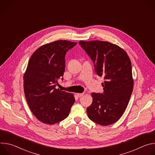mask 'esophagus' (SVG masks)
Segmentation results:
<instances>
[{"instance_id": "1", "label": "esophagus", "mask_w": 155, "mask_h": 155, "mask_svg": "<svg viewBox=\"0 0 155 155\" xmlns=\"http://www.w3.org/2000/svg\"><path fill=\"white\" fill-rule=\"evenodd\" d=\"M83 95H84L83 93H77V96L78 97H81Z\"/></svg>"}]
</instances>
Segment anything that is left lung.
Returning a JSON list of instances; mask_svg holds the SVG:
<instances>
[{
  "label": "left lung",
  "instance_id": "1",
  "mask_svg": "<svg viewBox=\"0 0 155 155\" xmlns=\"http://www.w3.org/2000/svg\"><path fill=\"white\" fill-rule=\"evenodd\" d=\"M79 44L93 61L96 74L104 79V92L91 93L87 116L101 126L112 124L123 115L133 90L130 60L123 49L108 41L80 40Z\"/></svg>",
  "mask_w": 155,
  "mask_h": 155
}]
</instances>
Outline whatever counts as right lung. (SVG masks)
Instances as JSON below:
<instances>
[{"label":"right lung","instance_id":"add662e5","mask_svg":"<svg viewBox=\"0 0 155 155\" xmlns=\"http://www.w3.org/2000/svg\"><path fill=\"white\" fill-rule=\"evenodd\" d=\"M76 42L57 40L45 44L31 56L24 75V91L28 105L41 122L53 124L69 115L74 94L56 89L63 80L65 56Z\"/></svg>","mask_w":155,"mask_h":155}]
</instances>
